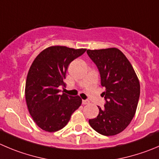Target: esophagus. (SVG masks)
I'll return each instance as SVG.
<instances>
[{
    "label": "esophagus",
    "instance_id": "34e87169",
    "mask_svg": "<svg viewBox=\"0 0 159 159\" xmlns=\"http://www.w3.org/2000/svg\"><path fill=\"white\" fill-rule=\"evenodd\" d=\"M90 103V101L88 100H83L82 101V104L83 105H87V104Z\"/></svg>",
    "mask_w": 159,
    "mask_h": 159
}]
</instances>
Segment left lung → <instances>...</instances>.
Instances as JSON below:
<instances>
[{
  "label": "left lung",
  "instance_id": "obj_1",
  "mask_svg": "<svg viewBox=\"0 0 159 159\" xmlns=\"http://www.w3.org/2000/svg\"><path fill=\"white\" fill-rule=\"evenodd\" d=\"M98 67L101 84L105 88V108L89 119L90 126L104 136H113L126 129L135 115L140 98V83L132 65L117 48L87 50Z\"/></svg>",
  "mask_w": 159,
  "mask_h": 159
}]
</instances>
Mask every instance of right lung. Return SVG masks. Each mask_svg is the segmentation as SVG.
Returning <instances> with one entry per match:
<instances>
[{
	"label": "right lung",
	"mask_w": 159,
	"mask_h": 159,
	"mask_svg": "<svg viewBox=\"0 0 159 159\" xmlns=\"http://www.w3.org/2000/svg\"><path fill=\"white\" fill-rule=\"evenodd\" d=\"M87 49L64 46L46 48L31 65L25 82V95L30 114L37 126L48 132H56L67 125L82 99L62 93L69 65Z\"/></svg>",
	"instance_id": "obj_1"
}]
</instances>
